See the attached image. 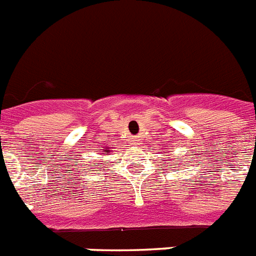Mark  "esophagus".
I'll return each mask as SVG.
<instances>
[{"label":"esophagus","instance_id":"obj_1","mask_svg":"<svg viewBox=\"0 0 256 256\" xmlns=\"http://www.w3.org/2000/svg\"><path fill=\"white\" fill-rule=\"evenodd\" d=\"M134 144L135 146H139V144H140V142H139V140H134Z\"/></svg>","mask_w":256,"mask_h":256}]
</instances>
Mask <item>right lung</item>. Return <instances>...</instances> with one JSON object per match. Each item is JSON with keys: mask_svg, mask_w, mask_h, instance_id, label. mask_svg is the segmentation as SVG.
<instances>
[{"mask_svg": "<svg viewBox=\"0 0 256 256\" xmlns=\"http://www.w3.org/2000/svg\"><path fill=\"white\" fill-rule=\"evenodd\" d=\"M105 152H108V151H105Z\"/></svg>", "mask_w": 256, "mask_h": 256, "instance_id": "right-lung-1", "label": "right lung"}]
</instances>
